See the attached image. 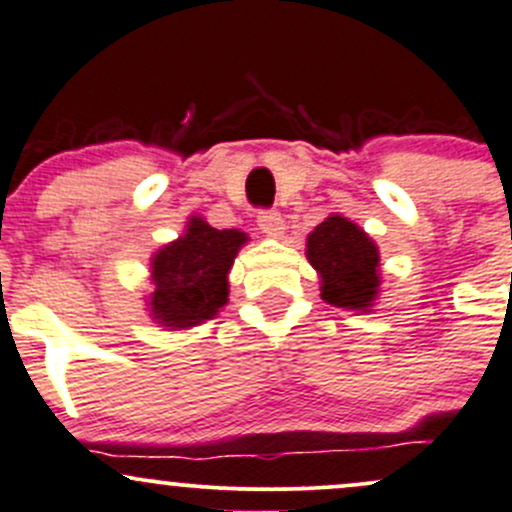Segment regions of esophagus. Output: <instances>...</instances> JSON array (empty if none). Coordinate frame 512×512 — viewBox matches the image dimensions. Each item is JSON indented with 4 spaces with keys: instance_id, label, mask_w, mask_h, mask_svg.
<instances>
[{
    "instance_id": "esophagus-1",
    "label": "esophagus",
    "mask_w": 512,
    "mask_h": 512,
    "mask_svg": "<svg viewBox=\"0 0 512 512\" xmlns=\"http://www.w3.org/2000/svg\"><path fill=\"white\" fill-rule=\"evenodd\" d=\"M258 229L276 239V236L283 234L286 224H283V216L278 211H258Z\"/></svg>"
}]
</instances>
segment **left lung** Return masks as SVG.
Wrapping results in <instances>:
<instances>
[{
	"mask_svg": "<svg viewBox=\"0 0 512 512\" xmlns=\"http://www.w3.org/2000/svg\"><path fill=\"white\" fill-rule=\"evenodd\" d=\"M306 256L321 276L323 301L351 311H371L381 286V256L361 226L331 214L308 234Z\"/></svg>",
	"mask_w": 512,
	"mask_h": 512,
	"instance_id": "8db88e82",
	"label": "left lung"
}]
</instances>
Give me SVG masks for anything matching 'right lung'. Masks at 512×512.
<instances>
[{"label":"right lung","mask_w":512,"mask_h":512,"mask_svg":"<svg viewBox=\"0 0 512 512\" xmlns=\"http://www.w3.org/2000/svg\"><path fill=\"white\" fill-rule=\"evenodd\" d=\"M246 241L244 231H219L201 216H191L184 236L151 258L154 321L181 331L214 318L229 301V271Z\"/></svg>","instance_id":"obj_1"}]
</instances>
